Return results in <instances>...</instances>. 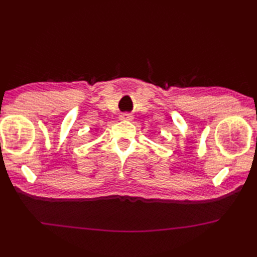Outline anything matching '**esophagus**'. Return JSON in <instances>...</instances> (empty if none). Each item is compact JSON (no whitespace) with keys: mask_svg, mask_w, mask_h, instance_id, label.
Masks as SVG:
<instances>
[{"mask_svg":"<svg viewBox=\"0 0 257 257\" xmlns=\"http://www.w3.org/2000/svg\"><path fill=\"white\" fill-rule=\"evenodd\" d=\"M119 119H121V121H131V119H133V115H131L128 113H122L121 115H119Z\"/></svg>","mask_w":257,"mask_h":257,"instance_id":"34e87169","label":"esophagus"}]
</instances>
